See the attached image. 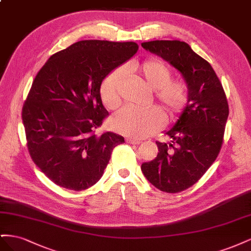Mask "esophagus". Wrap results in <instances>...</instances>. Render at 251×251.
<instances>
[{
	"mask_svg": "<svg viewBox=\"0 0 251 251\" xmlns=\"http://www.w3.org/2000/svg\"><path fill=\"white\" fill-rule=\"evenodd\" d=\"M126 142L127 143H131V144H136V146H138V144H140V140H137V139H134V138H126Z\"/></svg>",
	"mask_w": 251,
	"mask_h": 251,
	"instance_id": "34e87169",
	"label": "esophagus"
}]
</instances>
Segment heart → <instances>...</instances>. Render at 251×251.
I'll return each instance as SVG.
<instances>
[{"label":"heart","mask_w":251,"mask_h":251,"mask_svg":"<svg viewBox=\"0 0 251 251\" xmlns=\"http://www.w3.org/2000/svg\"><path fill=\"white\" fill-rule=\"evenodd\" d=\"M126 72L134 74L148 87L155 91V100L168 119H175L185 108L188 89L181 79H173L171 68L157 58L148 59L141 64L132 63ZM126 75L121 68L112 70L101 82L100 93L102 103L109 110H115L121 103ZM164 117L155 107L136 109L126 107L116 113L112 118L114 131L133 138H146L162 126Z\"/></svg>","instance_id":"1"}]
</instances>
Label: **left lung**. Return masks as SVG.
Instances as JSON below:
<instances>
[{
    "mask_svg": "<svg viewBox=\"0 0 251 251\" xmlns=\"http://www.w3.org/2000/svg\"><path fill=\"white\" fill-rule=\"evenodd\" d=\"M141 46L176 68L187 85L186 107L165 132L172 142L157 141V157L141 165L143 175L155 187L179 193L194 185L218 157L229 114L228 102L215 70L188 44L151 41Z\"/></svg>",
    "mask_w": 251,
    "mask_h": 251,
    "instance_id": "1",
    "label": "left lung"
}]
</instances>
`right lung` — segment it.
Masks as SVG:
<instances>
[{"instance_id":"obj_1","label":"right lung","mask_w":251,"mask_h":251,"mask_svg":"<svg viewBox=\"0 0 251 251\" xmlns=\"http://www.w3.org/2000/svg\"><path fill=\"white\" fill-rule=\"evenodd\" d=\"M137 50L134 42L80 41L53 54L37 72L22 119L30 157L56 185L76 192L94 185L113 149L125 142L111 132L95 134L109 115L100 88Z\"/></svg>"}]
</instances>
